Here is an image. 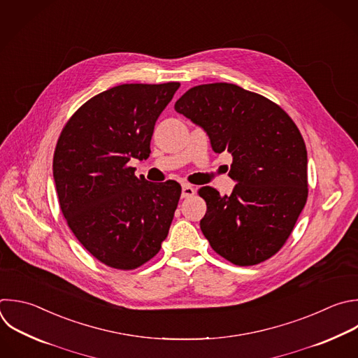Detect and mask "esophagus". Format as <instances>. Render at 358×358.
Segmentation results:
<instances>
[{
	"mask_svg": "<svg viewBox=\"0 0 358 358\" xmlns=\"http://www.w3.org/2000/svg\"><path fill=\"white\" fill-rule=\"evenodd\" d=\"M194 194H195V188L191 184H182V192H181L182 198H189Z\"/></svg>",
	"mask_w": 358,
	"mask_h": 358,
	"instance_id": "esophagus-1",
	"label": "esophagus"
}]
</instances>
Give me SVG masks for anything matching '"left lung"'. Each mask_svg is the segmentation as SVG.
<instances>
[{"mask_svg":"<svg viewBox=\"0 0 358 358\" xmlns=\"http://www.w3.org/2000/svg\"><path fill=\"white\" fill-rule=\"evenodd\" d=\"M176 110L205 129L215 153L233 157L229 196L212 187L201 230L210 248L236 266L260 264L288 241L308 199V156L291 116L271 99L229 83L188 90Z\"/></svg>","mask_w":358,"mask_h":358,"instance_id":"8db88e82","label":"left lung"}]
</instances>
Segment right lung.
Listing matches in <instances>:
<instances>
[{"label":"right lung","instance_id":"add662e5","mask_svg":"<svg viewBox=\"0 0 358 358\" xmlns=\"http://www.w3.org/2000/svg\"><path fill=\"white\" fill-rule=\"evenodd\" d=\"M180 83L122 84L84 102L64 125L53 155L63 216L77 241L102 264L135 270L162 249L181 185L136 177L157 117Z\"/></svg>","mask_w":358,"mask_h":358}]
</instances>
